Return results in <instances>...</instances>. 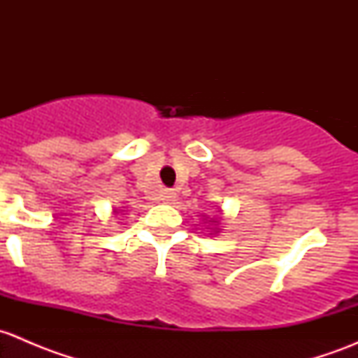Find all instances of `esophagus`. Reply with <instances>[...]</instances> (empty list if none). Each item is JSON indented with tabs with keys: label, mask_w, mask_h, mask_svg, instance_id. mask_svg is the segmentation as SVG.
<instances>
[{
	"label": "esophagus",
	"mask_w": 358,
	"mask_h": 358,
	"mask_svg": "<svg viewBox=\"0 0 358 358\" xmlns=\"http://www.w3.org/2000/svg\"><path fill=\"white\" fill-rule=\"evenodd\" d=\"M176 199V194L173 192V190H164V192H162V201L164 202H173Z\"/></svg>",
	"instance_id": "1"
}]
</instances>
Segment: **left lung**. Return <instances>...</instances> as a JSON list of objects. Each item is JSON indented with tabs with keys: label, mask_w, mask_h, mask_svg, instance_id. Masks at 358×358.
Here are the masks:
<instances>
[{
	"label": "left lung",
	"mask_w": 358,
	"mask_h": 358,
	"mask_svg": "<svg viewBox=\"0 0 358 358\" xmlns=\"http://www.w3.org/2000/svg\"><path fill=\"white\" fill-rule=\"evenodd\" d=\"M204 216V215H202ZM204 220H206V223H209V225H211V232H215V234H218L220 230L222 229H218L220 227V216H213V218H209V216H204Z\"/></svg>",
	"instance_id": "1"
}]
</instances>
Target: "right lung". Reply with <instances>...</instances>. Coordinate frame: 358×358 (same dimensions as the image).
Wrapping results in <instances>:
<instances>
[{"label": "right lung", "instance_id": "add662e5", "mask_svg": "<svg viewBox=\"0 0 358 358\" xmlns=\"http://www.w3.org/2000/svg\"><path fill=\"white\" fill-rule=\"evenodd\" d=\"M114 213H117V209H114Z\"/></svg>", "mask_w": 358, "mask_h": 358}]
</instances>
